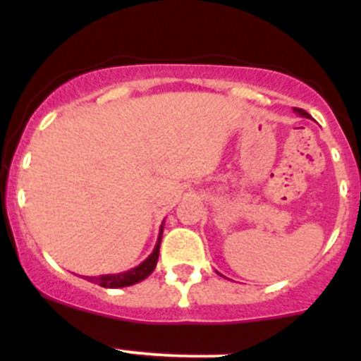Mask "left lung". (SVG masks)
Masks as SVG:
<instances>
[{
	"instance_id": "1",
	"label": "left lung",
	"mask_w": 361,
	"mask_h": 361,
	"mask_svg": "<svg viewBox=\"0 0 361 361\" xmlns=\"http://www.w3.org/2000/svg\"><path fill=\"white\" fill-rule=\"evenodd\" d=\"M293 110H295V111H297V113H298V115H300V116H305V118H311V115H309V113H307V111L300 110V108H293ZM218 274H220V272H218ZM220 276H221V274H220Z\"/></svg>"
}]
</instances>
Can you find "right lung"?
<instances>
[{
    "label": "right lung",
    "mask_w": 361,
    "mask_h": 361,
    "mask_svg": "<svg viewBox=\"0 0 361 361\" xmlns=\"http://www.w3.org/2000/svg\"><path fill=\"white\" fill-rule=\"evenodd\" d=\"M162 231H164V224L160 225L159 239H157V245H155L154 251H152L150 257H148L145 262H141V264L137 265V267L130 269V271H126V272H120V274L85 276V279H87V281L96 283V285L103 286V288H123V286L136 285V283H140V281H143V279H147L148 276H150L152 272H154L155 265H157L160 241H162Z\"/></svg>",
    "instance_id": "right-lung-1"
}]
</instances>
